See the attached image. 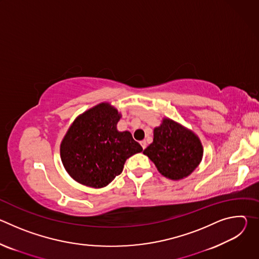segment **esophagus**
I'll return each mask as SVG.
<instances>
[{
    "mask_svg": "<svg viewBox=\"0 0 259 259\" xmlns=\"http://www.w3.org/2000/svg\"><path fill=\"white\" fill-rule=\"evenodd\" d=\"M140 144H141V146H142V149L144 150L145 147H146V141H145V140H142V141H140Z\"/></svg>",
    "mask_w": 259,
    "mask_h": 259,
    "instance_id": "obj_1",
    "label": "esophagus"
}]
</instances>
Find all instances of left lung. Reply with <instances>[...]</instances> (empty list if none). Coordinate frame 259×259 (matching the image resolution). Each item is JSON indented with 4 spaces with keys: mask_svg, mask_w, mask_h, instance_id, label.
<instances>
[{
    "mask_svg": "<svg viewBox=\"0 0 259 259\" xmlns=\"http://www.w3.org/2000/svg\"><path fill=\"white\" fill-rule=\"evenodd\" d=\"M159 172L173 180L189 176L200 164L203 147L199 138L172 120L155 128L154 141L143 151Z\"/></svg>",
    "mask_w": 259,
    "mask_h": 259,
    "instance_id": "left-lung-1",
    "label": "left lung"
}]
</instances>
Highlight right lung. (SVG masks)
<instances>
[{
    "label": "right lung",
    "instance_id": "obj_1",
    "mask_svg": "<svg viewBox=\"0 0 259 259\" xmlns=\"http://www.w3.org/2000/svg\"><path fill=\"white\" fill-rule=\"evenodd\" d=\"M121 115L108 103L87 110L65 134L60 156L67 173L91 188H103L123 171L131 156L142 152L130 132H119Z\"/></svg>",
    "mask_w": 259,
    "mask_h": 259
}]
</instances>
